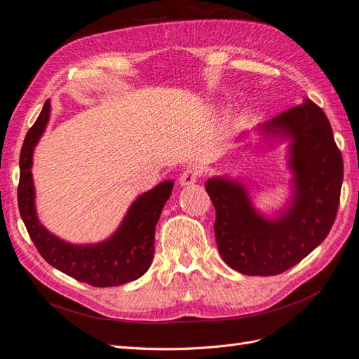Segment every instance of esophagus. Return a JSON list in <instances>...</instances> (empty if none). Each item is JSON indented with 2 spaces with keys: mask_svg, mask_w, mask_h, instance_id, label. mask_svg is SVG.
I'll return each instance as SVG.
<instances>
[{
  "mask_svg": "<svg viewBox=\"0 0 359 359\" xmlns=\"http://www.w3.org/2000/svg\"><path fill=\"white\" fill-rule=\"evenodd\" d=\"M198 178H199V172L194 168H187L186 170H182L178 182H180V186L189 187V186H193V184L198 181Z\"/></svg>",
  "mask_w": 359,
  "mask_h": 359,
  "instance_id": "1",
  "label": "esophagus"
}]
</instances>
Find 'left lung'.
<instances>
[{
  "label": "left lung",
  "instance_id": "left-lung-1",
  "mask_svg": "<svg viewBox=\"0 0 359 359\" xmlns=\"http://www.w3.org/2000/svg\"><path fill=\"white\" fill-rule=\"evenodd\" d=\"M266 135L290 137L289 166L295 193L276 220L259 215L243 184L226 178L205 182L215 208L220 256L245 276H277L295 266L330 233L340 205L343 157L320 107L306 99L262 126Z\"/></svg>",
  "mask_w": 359,
  "mask_h": 359
}]
</instances>
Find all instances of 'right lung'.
I'll return each instance as SVG.
<instances>
[{"label":"right lung","instance_id":"add662e5","mask_svg":"<svg viewBox=\"0 0 359 359\" xmlns=\"http://www.w3.org/2000/svg\"><path fill=\"white\" fill-rule=\"evenodd\" d=\"M49 111L50 103L46 100L20 149L18 205L29 238L49 265L94 287L119 286L142 277L153 262L156 224L163 206L170 198L173 182L163 181L139 196L109 240L93 245H73L60 240L37 219L31 175L32 151L45 132Z\"/></svg>","mask_w":359,"mask_h":359}]
</instances>
